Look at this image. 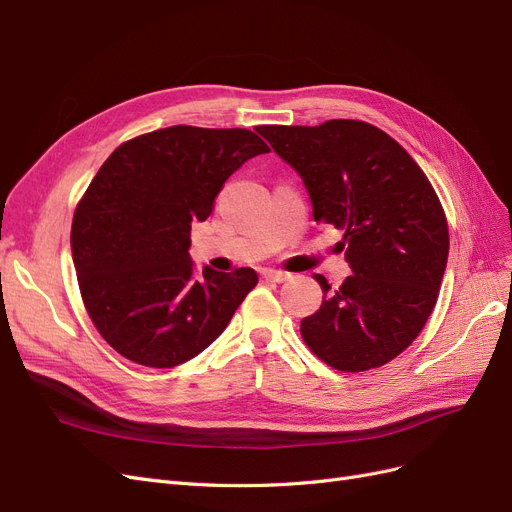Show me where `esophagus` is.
<instances>
[{
    "mask_svg": "<svg viewBox=\"0 0 512 512\" xmlns=\"http://www.w3.org/2000/svg\"><path fill=\"white\" fill-rule=\"evenodd\" d=\"M262 277H267V280H271V282H277V284H282V282L290 280V275H288V273H284V271H273V269L262 271Z\"/></svg>",
    "mask_w": 512,
    "mask_h": 512,
    "instance_id": "34e87169",
    "label": "esophagus"
}]
</instances>
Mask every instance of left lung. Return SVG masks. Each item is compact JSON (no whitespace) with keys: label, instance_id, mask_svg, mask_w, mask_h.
<instances>
[{"label":"left lung","instance_id":"left-lung-1","mask_svg":"<svg viewBox=\"0 0 512 512\" xmlns=\"http://www.w3.org/2000/svg\"><path fill=\"white\" fill-rule=\"evenodd\" d=\"M303 179L314 220L346 230L339 247L352 275L301 320L318 359L339 371L380 367L404 352L436 305L448 226L429 179L408 151L365 121L260 126Z\"/></svg>","mask_w":512,"mask_h":512}]
</instances>
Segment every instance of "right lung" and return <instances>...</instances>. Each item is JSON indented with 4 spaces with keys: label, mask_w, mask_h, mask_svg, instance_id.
Returning a JSON list of instances; mask_svg holds the SVG:
<instances>
[{
    "label": "right lung",
    "mask_w": 512,
    "mask_h": 512,
    "mask_svg": "<svg viewBox=\"0 0 512 512\" xmlns=\"http://www.w3.org/2000/svg\"><path fill=\"white\" fill-rule=\"evenodd\" d=\"M260 153L269 147L250 130L170 126L119 145L100 166L74 211L70 245L87 312L121 356L147 367L194 359L258 284L254 269L200 275L190 230Z\"/></svg>",
    "instance_id": "1"
}]
</instances>
